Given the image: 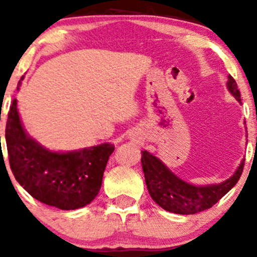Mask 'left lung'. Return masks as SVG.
<instances>
[{
    "label": "left lung",
    "mask_w": 257,
    "mask_h": 257,
    "mask_svg": "<svg viewBox=\"0 0 257 257\" xmlns=\"http://www.w3.org/2000/svg\"><path fill=\"white\" fill-rule=\"evenodd\" d=\"M227 89L241 103L240 90L231 76L227 77ZM243 163L227 180L220 184L206 186H196L181 180L167 165L147 150H142V167H143L145 184L153 200L167 211L174 214L191 215L211 208L225 194L229 193L242 174Z\"/></svg>",
    "instance_id": "left-lung-1"
}]
</instances>
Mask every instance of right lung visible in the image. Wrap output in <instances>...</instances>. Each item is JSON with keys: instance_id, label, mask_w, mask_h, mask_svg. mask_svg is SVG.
<instances>
[{"instance_id": "obj_1", "label": "right lung", "mask_w": 257, "mask_h": 257, "mask_svg": "<svg viewBox=\"0 0 257 257\" xmlns=\"http://www.w3.org/2000/svg\"><path fill=\"white\" fill-rule=\"evenodd\" d=\"M6 144L10 167L20 185L41 203L62 210H76L92 203L114 152L110 143L67 153L46 149L26 133L16 99L9 112Z\"/></svg>"}]
</instances>
